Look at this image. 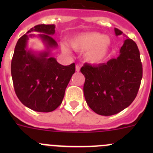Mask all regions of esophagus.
<instances>
[{"instance_id": "obj_1", "label": "esophagus", "mask_w": 153, "mask_h": 153, "mask_svg": "<svg viewBox=\"0 0 153 153\" xmlns=\"http://www.w3.org/2000/svg\"><path fill=\"white\" fill-rule=\"evenodd\" d=\"M79 70H80V67H79L78 65H76V72H79Z\"/></svg>"}]
</instances>
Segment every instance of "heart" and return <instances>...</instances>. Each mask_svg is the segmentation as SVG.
Here are the masks:
<instances>
[{"instance_id": "heart-1", "label": "heart", "mask_w": 153, "mask_h": 153, "mask_svg": "<svg viewBox=\"0 0 153 153\" xmlns=\"http://www.w3.org/2000/svg\"><path fill=\"white\" fill-rule=\"evenodd\" d=\"M69 44L74 51L85 52V60L90 63H100L106 58L111 48L112 42L108 36L98 32H85L73 36ZM62 51L68 53L69 51L61 45Z\"/></svg>"}]
</instances>
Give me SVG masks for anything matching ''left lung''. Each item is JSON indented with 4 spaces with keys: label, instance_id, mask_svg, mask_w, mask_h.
I'll list each match as a JSON object with an SVG mask.
<instances>
[{
    "label": "left lung",
    "instance_id": "obj_1",
    "mask_svg": "<svg viewBox=\"0 0 153 153\" xmlns=\"http://www.w3.org/2000/svg\"><path fill=\"white\" fill-rule=\"evenodd\" d=\"M116 36L123 34L114 28ZM83 93L90 109L101 116H112L130 105L136 98L143 77L140 51L132 40L126 38L117 58L106 63L84 64Z\"/></svg>",
    "mask_w": 153,
    "mask_h": 153
}]
</instances>
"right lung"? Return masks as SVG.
<instances>
[{
	"instance_id": "right-lung-1",
	"label": "right lung",
	"mask_w": 153,
	"mask_h": 153,
	"mask_svg": "<svg viewBox=\"0 0 153 153\" xmlns=\"http://www.w3.org/2000/svg\"><path fill=\"white\" fill-rule=\"evenodd\" d=\"M36 32L38 35L30 34ZM54 24H39L19 39L11 61V76L17 97L24 106L36 112L53 111L61 104L65 90L75 73V64L63 66L51 56L57 47L52 36ZM38 37L45 49L35 51L27 47L28 40Z\"/></svg>"
}]
</instances>
